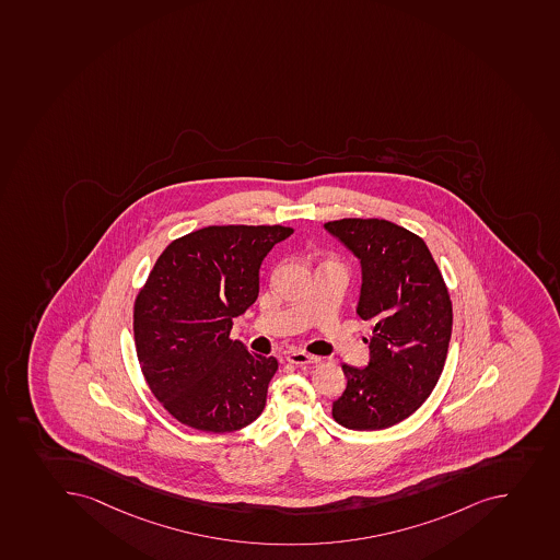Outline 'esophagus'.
I'll return each mask as SVG.
<instances>
[{
    "label": "esophagus",
    "mask_w": 560,
    "mask_h": 560,
    "mask_svg": "<svg viewBox=\"0 0 560 560\" xmlns=\"http://www.w3.org/2000/svg\"><path fill=\"white\" fill-rule=\"evenodd\" d=\"M285 360L289 363H294V365H311V363H318V355H311L307 352H300V350H294V352H289L285 355Z\"/></svg>",
    "instance_id": "34e87169"
}]
</instances>
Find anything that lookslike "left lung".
Returning a JSON list of instances; mask_svg holds the SVG:
<instances>
[{
    "instance_id": "left-lung-1",
    "label": "left lung",
    "mask_w": 560,
    "mask_h": 560,
    "mask_svg": "<svg viewBox=\"0 0 560 560\" xmlns=\"http://www.w3.org/2000/svg\"><path fill=\"white\" fill-rule=\"evenodd\" d=\"M361 264L355 313L372 322L365 369L341 365L347 388L332 418L350 430H383L416 412L443 372L452 302L423 238L380 219L324 225Z\"/></svg>"
}]
</instances>
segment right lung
I'll return each instance as SVG.
<instances>
[{
	"label": "right lung",
	"mask_w": 560,
	"mask_h": 560,
	"mask_svg": "<svg viewBox=\"0 0 560 560\" xmlns=\"http://www.w3.org/2000/svg\"><path fill=\"white\" fill-rule=\"evenodd\" d=\"M283 225H210L173 241L133 307L137 358L153 396L202 432H235L266 407L277 358L231 340L233 318L258 299L260 266Z\"/></svg>",
	"instance_id": "add662e5"
}]
</instances>
